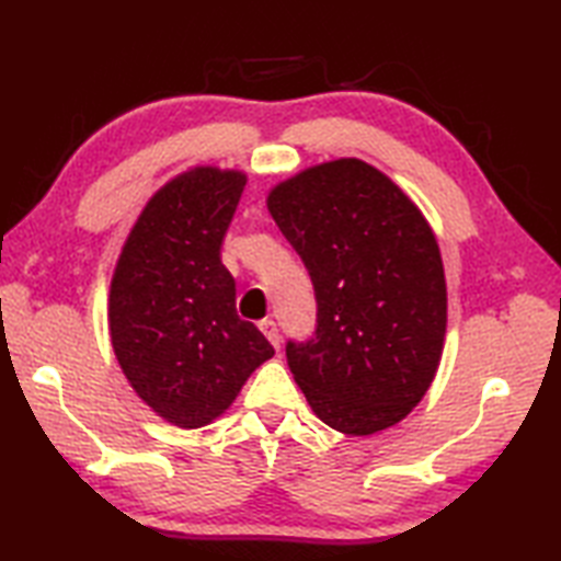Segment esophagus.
Here are the masks:
<instances>
[{
  "label": "esophagus",
  "mask_w": 561,
  "mask_h": 561,
  "mask_svg": "<svg viewBox=\"0 0 561 561\" xmlns=\"http://www.w3.org/2000/svg\"><path fill=\"white\" fill-rule=\"evenodd\" d=\"M260 330L265 332V337L272 342V347H274V350H279V342H282V337H279V328H277V323H274V320H262V323H260Z\"/></svg>",
  "instance_id": "34e87169"
}]
</instances>
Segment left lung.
<instances>
[{
	"label": "left lung",
	"mask_w": 561,
	"mask_h": 561,
	"mask_svg": "<svg viewBox=\"0 0 561 561\" xmlns=\"http://www.w3.org/2000/svg\"><path fill=\"white\" fill-rule=\"evenodd\" d=\"M267 207L308 270L316 330L287 342L313 412L342 434L398 424L424 398L446 335L436 238L400 187L340 159L270 193Z\"/></svg>",
	"instance_id": "left-lung-1"
}]
</instances>
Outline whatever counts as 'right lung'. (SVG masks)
I'll return each mask as SVG.
<instances>
[{"label": "right lung", "instance_id": "add662e5", "mask_svg": "<svg viewBox=\"0 0 561 561\" xmlns=\"http://www.w3.org/2000/svg\"><path fill=\"white\" fill-rule=\"evenodd\" d=\"M245 175L195 169L149 199L117 260L111 337L137 396L183 428L209 424L274 354L236 313L221 243Z\"/></svg>", "mask_w": 561, "mask_h": 561}]
</instances>
